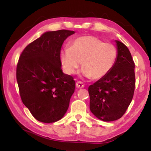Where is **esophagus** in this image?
Here are the masks:
<instances>
[{"instance_id":"34e87169","label":"esophagus","mask_w":151,"mask_h":151,"mask_svg":"<svg viewBox=\"0 0 151 151\" xmlns=\"http://www.w3.org/2000/svg\"><path fill=\"white\" fill-rule=\"evenodd\" d=\"M76 86L78 88H83L84 86H85V85H84V84H83V82L77 81L76 83Z\"/></svg>"}]
</instances>
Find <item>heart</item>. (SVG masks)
<instances>
[{
    "mask_svg": "<svg viewBox=\"0 0 151 151\" xmlns=\"http://www.w3.org/2000/svg\"><path fill=\"white\" fill-rule=\"evenodd\" d=\"M117 56L118 51L114 45L93 36H83L74 39L69 48L61 51L60 62L68 75L75 73L82 62V74L99 80L112 70Z\"/></svg>",
    "mask_w": 151,
    "mask_h": 151,
    "instance_id": "obj_1",
    "label": "heart"
}]
</instances>
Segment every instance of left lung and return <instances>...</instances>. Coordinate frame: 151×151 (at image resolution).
Segmentation results:
<instances>
[{"label": "left lung", "mask_w": 151, "mask_h": 151, "mask_svg": "<svg viewBox=\"0 0 151 151\" xmlns=\"http://www.w3.org/2000/svg\"><path fill=\"white\" fill-rule=\"evenodd\" d=\"M118 56L112 70L89 86L90 110L103 121L121 118L131 104L135 87V65L129 48L116 40Z\"/></svg>", "instance_id": "obj_1"}]
</instances>
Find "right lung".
<instances>
[{
    "mask_svg": "<svg viewBox=\"0 0 151 151\" xmlns=\"http://www.w3.org/2000/svg\"><path fill=\"white\" fill-rule=\"evenodd\" d=\"M74 31L47 32L28 45L20 55L17 80L22 103L38 121H59L69 106L75 88L72 76L61 68L60 49Z\"/></svg>",
    "mask_w": 151,
    "mask_h": 151,
    "instance_id": "1",
    "label": "right lung"
}]
</instances>
